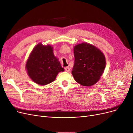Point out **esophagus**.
<instances>
[{
  "mask_svg": "<svg viewBox=\"0 0 133 133\" xmlns=\"http://www.w3.org/2000/svg\"><path fill=\"white\" fill-rule=\"evenodd\" d=\"M65 70L67 72H69L70 71V68L69 66H66L65 68Z\"/></svg>",
  "mask_w": 133,
  "mask_h": 133,
  "instance_id": "esophagus-1",
  "label": "esophagus"
}]
</instances>
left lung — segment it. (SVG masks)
Returning <instances> with one entry per match:
<instances>
[{
    "label": "left lung",
    "instance_id": "8db88e82",
    "mask_svg": "<svg viewBox=\"0 0 133 133\" xmlns=\"http://www.w3.org/2000/svg\"><path fill=\"white\" fill-rule=\"evenodd\" d=\"M75 63L71 71L75 80L83 86H92L103 74L105 57L98 47L87 42L74 47Z\"/></svg>",
    "mask_w": 133,
    "mask_h": 133
}]
</instances>
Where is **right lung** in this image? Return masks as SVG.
I'll list each match as a JSON object with an SVG mask.
<instances>
[{"label":"right lung","instance_id":"obj_1","mask_svg":"<svg viewBox=\"0 0 133 133\" xmlns=\"http://www.w3.org/2000/svg\"><path fill=\"white\" fill-rule=\"evenodd\" d=\"M50 45H36L31 51L26 62L25 69L35 83L45 86L54 81L58 74L64 69L55 56Z\"/></svg>","mask_w":133,"mask_h":133}]
</instances>
